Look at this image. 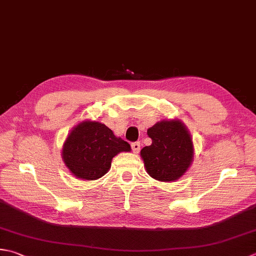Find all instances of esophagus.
<instances>
[{
    "label": "esophagus",
    "instance_id": "1",
    "mask_svg": "<svg viewBox=\"0 0 256 256\" xmlns=\"http://www.w3.org/2000/svg\"><path fill=\"white\" fill-rule=\"evenodd\" d=\"M131 148H132V151L134 153H138L140 148H141V144H140V142H133V143H131Z\"/></svg>",
    "mask_w": 256,
    "mask_h": 256
}]
</instances>
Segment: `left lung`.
I'll return each mask as SVG.
<instances>
[{"label": "left lung", "instance_id": "left-lung-1", "mask_svg": "<svg viewBox=\"0 0 256 256\" xmlns=\"http://www.w3.org/2000/svg\"><path fill=\"white\" fill-rule=\"evenodd\" d=\"M152 144L141 150L148 173L158 181H175L186 172L193 158V143L180 121H162L148 130Z\"/></svg>", "mask_w": 256, "mask_h": 256}]
</instances>
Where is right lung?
<instances>
[{
    "label": "right lung",
    "mask_w": 256,
    "mask_h": 256,
    "mask_svg": "<svg viewBox=\"0 0 256 256\" xmlns=\"http://www.w3.org/2000/svg\"><path fill=\"white\" fill-rule=\"evenodd\" d=\"M131 146L100 122H83L73 128L64 143L65 165L78 178L98 180L111 168L112 158Z\"/></svg>",
    "instance_id": "right-lung-1"
}]
</instances>
